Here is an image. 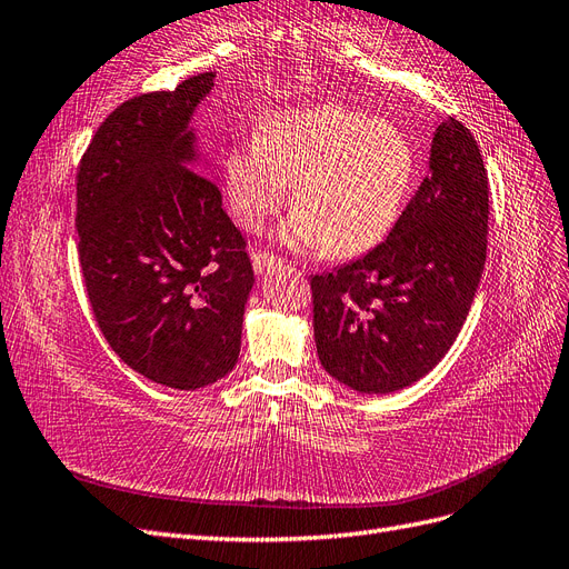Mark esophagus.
<instances>
[{"label":"esophagus","instance_id":"34e87169","mask_svg":"<svg viewBox=\"0 0 569 569\" xmlns=\"http://www.w3.org/2000/svg\"><path fill=\"white\" fill-rule=\"evenodd\" d=\"M251 261H253V270H256L258 274L270 272V270L282 266V258L272 256V253H261V251H256V253L251 256Z\"/></svg>","mask_w":569,"mask_h":569}]
</instances>
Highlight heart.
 <instances>
[{
	"label": "heart",
	"instance_id": "1",
	"mask_svg": "<svg viewBox=\"0 0 569 569\" xmlns=\"http://www.w3.org/2000/svg\"><path fill=\"white\" fill-rule=\"evenodd\" d=\"M418 173L416 147L385 118L349 107L284 111L226 161L234 220L258 232L287 203L282 242L351 258L375 249L399 220Z\"/></svg>",
	"mask_w": 569,
	"mask_h": 569
}]
</instances>
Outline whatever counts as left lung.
<instances>
[{"label":"left lung","instance_id":"1","mask_svg":"<svg viewBox=\"0 0 569 569\" xmlns=\"http://www.w3.org/2000/svg\"><path fill=\"white\" fill-rule=\"evenodd\" d=\"M489 180L472 132L449 118L429 176L389 237L363 258L313 274L322 368L358 393L418 382L451 349L487 261Z\"/></svg>","mask_w":569,"mask_h":569}]
</instances>
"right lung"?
I'll return each mask as SVG.
<instances>
[{
    "mask_svg": "<svg viewBox=\"0 0 569 569\" xmlns=\"http://www.w3.org/2000/svg\"><path fill=\"white\" fill-rule=\"evenodd\" d=\"M213 80L128 99L78 170V253L99 330L134 372L182 391L237 366L253 287L244 237L189 126Z\"/></svg>",
    "mask_w": 569,
    "mask_h": 569,
    "instance_id": "add662e5",
    "label": "right lung"
}]
</instances>
